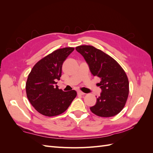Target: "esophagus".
I'll list each match as a JSON object with an SVG mask.
<instances>
[{"label":"esophagus","instance_id":"esophagus-1","mask_svg":"<svg viewBox=\"0 0 153 153\" xmlns=\"http://www.w3.org/2000/svg\"><path fill=\"white\" fill-rule=\"evenodd\" d=\"M77 93H78V94H79V95H84V94H85L84 92H82L80 91H78L77 92Z\"/></svg>","mask_w":153,"mask_h":153}]
</instances>
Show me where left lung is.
I'll use <instances>...</instances> for the list:
<instances>
[{
  "mask_svg": "<svg viewBox=\"0 0 153 153\" xmlns=\"http://www.w3.org/2000/svg\"><path fill=\"white\" fill-rule=\"evenodd\" d=\"M75 49L84 57L92 75L101 79L98 86L102 92L91 111L103 117L118 114L129 94V81L124 69L114 59L92 46L81 45Z\"/></svg>",
  "mask_w": 153,
  "mask_h": 153,
  "instance_id": "8db88e82",
  "label": "left lung"
}]
</instances>
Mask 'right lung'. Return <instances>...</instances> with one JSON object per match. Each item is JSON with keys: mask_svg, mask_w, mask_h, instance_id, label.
Segmentation results:
<instances>
[{"mask_svg": "<svg viewBox=\"0 0 153 153\" xmlns=\"http://www.w3.org/2000/svg\"><path fill=\"white\" fill-rule=\"evenodd\" d=\"M66 47L53 51L32 68L26 82V94L30 104L45 116L60 115L68 109L76 96V92H64L55 86L62 74L64 61L74 50Z\"/></svg>", "mask_w": 153, "mask_h": 153, "instance_id": "add662e5", "label": "right lung"}]
</instances>
